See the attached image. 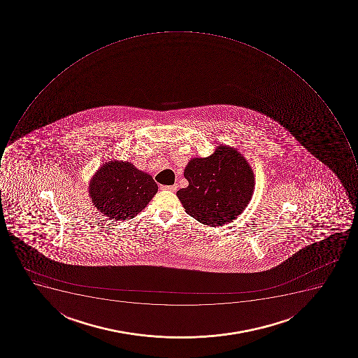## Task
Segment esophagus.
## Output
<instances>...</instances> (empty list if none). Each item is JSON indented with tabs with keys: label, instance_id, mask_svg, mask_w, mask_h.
Segmentation results:
<instances>
[{
	"label": "esophagus",
	"instance_id": "34e87169",
	"mask_svg": "<svg viewBox=\"0 0 358 358\" xmlns=\"http://www.w3.org/2000/svg\"><path fill=\"white\" fill-rule=\"evenodd\" d=\"M177 185H172V186H161V189H162V190H168V192H175L176 190H177Z\"/></svg>",
	"mask_w": 358,
	"mask_h": 358
}]
</instances>
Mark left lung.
I'll use <instances>...</instances> for the list:
<instances>
[{"label": "left lung", "instance_id": "left-lung-1", "mask_svg": "<svg viewBox=\"0 0 358 358\" xmlns=\"http://www.w3.org/2000/svg\"><path fill=\"white\" fill-rule=\"evenodd\" d=\"M187 188L177 196L186 213L205 225L222 226L242 214L251 201L254 173L236 149L220 144L207 158L189 161Z\"/></svg>", "mask_w": 358, "mask_h": 358}]
</instances>
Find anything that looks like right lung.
Masks as SVG:
<instances>
[{
    "label": "right lung",
    "mask_w": 358,
    "mask_h": 358,
    "mask_svg": "<svg viewBox=\"0 0 358 358\" xmlns=\"http://www.w3.org/2000/svg\"><path fill=\"white\" fill-rule=\"evenodd\" d=\"M157 192L158 185L151 176L123 161L103 164L90 182L93 205L115 222L130 220L141 213Z\"/></svg>",
    "instance_id": "right-lung-1"
}]
</instances>
